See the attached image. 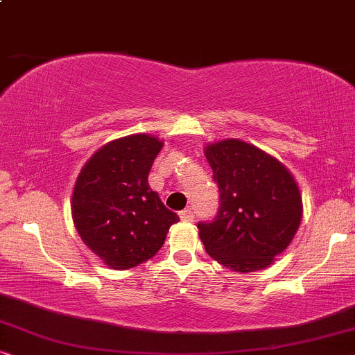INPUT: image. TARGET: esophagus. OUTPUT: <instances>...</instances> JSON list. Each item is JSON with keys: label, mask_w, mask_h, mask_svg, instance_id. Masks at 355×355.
Instances as JSON below:
<instances>
[{"label": "esophagus", "mask_w": 355, "mask_h": 355, "mask_svg": "<svg viewBox=\"0 0 355 355\" xmlns=\"http://www.w3.org/2000/svg\"><path fill=\"white\" fill-rule=\"evenodd\" d=\"M179 216H181V220L186 221V223L193 221V211L191 210V208H186V210H182L181 213H179Z\"/></svg>", "instance_id": "34e87169"}]
</instances>
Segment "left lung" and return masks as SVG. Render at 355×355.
Returning a JSON list of instances; mask_svg holds the SVG:
<instances>
[{
    "instance_id": "left-lung-1",
    "label": "left lung",
    "mask_w": 355,
    "mask_h": 355,
    "mask_svg": "<svg viewBox=\"0 0 355 355\" xmlns=\"http://www.w3.org/2000/svg\"><path fill=\"white\" fill-rule=\"evenodd\" d=\"M205 157L220 189L215 220L197 225L207 254L234 273L266 268L299 230L297 182L275 157L237 139L207 145Z\"/></svg>"
}]
</instances>
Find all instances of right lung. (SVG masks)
<instances>
[{"mask_svg":"<svg viewBox=\"0 0 355 355\" xmlns=\"http://www.w3.org/2000/svg\"><path fill=\"white\" fill-rule=\"evenodd\" d=\"M163 142L148 134L111 140L92 155L72 192V220L84 244L113 270L157 254L179 221L148 186Z\"/></svg>","mask_w":355,"mask_h":355,"instance_id":"right-lung-1","label":"right lung"}]
</instances>
